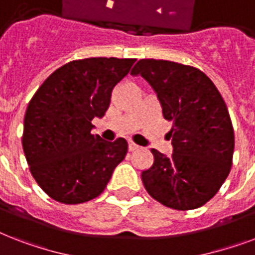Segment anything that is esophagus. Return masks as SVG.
Masks as SVG:
<instances>
[{
  "label": "esophagus",
  "mask_w": 255,
  "mask_h": 255,
  "mask_svg": "<svg viewBox=\"0 0 255 255\" xmlns=\"http://www.w3.org/2000/svg\"><path fill=\"white\" fill-rule=\"evenodd\" d=\"M139 148H140L139 145L133 143V141H128V149H129V151H131V152L136 151V149H139Z\"/></svg>",
  "instance_id": "esophagus-1"
}]
</instances>
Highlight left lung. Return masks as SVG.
Instances as JSON below:
<instances>
[{
	"label": "left lung",
	"mask_w": 255,
	"mask_h": 255,
	"mask_svg": "<svg viewBox=\"0 0 255 255\" xmlns=\"http://www.w3.org/2000/svg\"><path fill=\"white\" fill-rule=\"evenodd\" d=\"M131 75L151 85L164 119L172 122L173 153L152 148L153 164L141 172L144 188L172 209L200 208L221 188L233 161L234 131L221 94L202 71L176 62L140 59Z\"/></svg>",
	"instance_id": "8db88e82"
}]
</instances>
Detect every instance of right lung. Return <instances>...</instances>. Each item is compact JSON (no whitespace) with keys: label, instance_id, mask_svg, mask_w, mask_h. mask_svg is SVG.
I'll use <instances>...</instances> for the list:
<instances>
[{"label":"right lung","instance_id":"right-lung-1","mask_svg":"<svg viewBox=\"0 0 255 255\" xmlns=\"http://www.w3.org/2000/svg\"><path fill=\"white\" fill-rule=\"evenodd\" d=\"M136 59L87 58L55 70L29 102L22 147L30 172L47 196L62 204L98 197L127 155L119 137L92 135L94 118H103L112 90Z\"/></svg>","mask_w":255,"mask_h":255}]
</instances>
